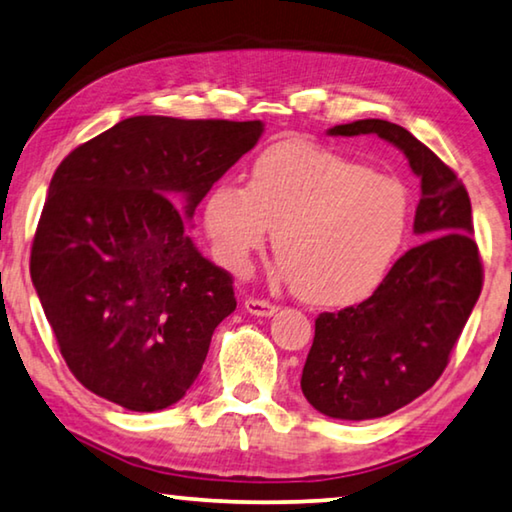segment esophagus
I'll return each instance as SVG.
<instances>
[{"instance_id":"obj_1","label":"esophagus","mask_w":512,"mask_h":512,"mask_svg":"<svg viewBox=\"0 0 512 512\" xmlns=\"http://www.w3.org/2000/svg\"><path fill=\"white\" fill-rule=\"evenodd\" d=\"M245 309H247V313H251V316H261V318H270L277 313V306H274L272 302L256 300V297H249V300H245Z\"/></svg>"}]
</instances>
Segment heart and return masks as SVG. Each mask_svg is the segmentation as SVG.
Returning a JSON list of instances; mask_svg holds the SVG:
<instances>
[{
	"label": "heart",
	"mask_w": 512,
	"mask_h": 512,
	"mask_svg": "<svg viewBox=\"0 0 512 512\" xmlns=\"http://www.w3.org/2000/svg\"><path fill=\"white\" fill-rule=\"evenodd\" d=\"M203 224L233 274L249 272L274 231L279 281L316 306H350L387 279L410 224V194L352 157L281 141L251 162L247 187H212Z\"/></svg>",
	"instance_id": "1"
}]
</instances>
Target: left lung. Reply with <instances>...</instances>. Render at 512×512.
<instances>
[{"label":"left lung","mask_w":512,"mask_h":512,"mask_svg":"<svg viewBox=\"0 0 512 512\" xmlns=\"http://www.w3.org/2000/svg\"><path fill=\"white\" fill-rule=\"evenodd\" d=\"M377 135L403 151L421 178L414 215L419 245L405 251L375 293L338 313H320L302 371V393L341 421L380 419L439 380L483 288L471 201L453 169L412 132L382 119L327 130Z\"/></svg>","instance_id":"left-lung-1"}]
</instances>
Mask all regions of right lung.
Returning <instances> with one entry per match:
<instances>
[{
  "mask_svg": "<svg viewBox=\"0 0 512 512\" xmlns=\"http://www.w3.org/2000/svg\"><path fill=\"white\" fill-rule=\"evenodd\" d=\"M263 130L132 116L54 171L29 272L70 373L96 396L157 412L199 377L235 295L187 222Z\"/></svg>",
  "mask_w": 512,
  "mask_h": 512,
  "instance_id": "right-lung-1",
  "label": "right lung"
}]
</instances>
